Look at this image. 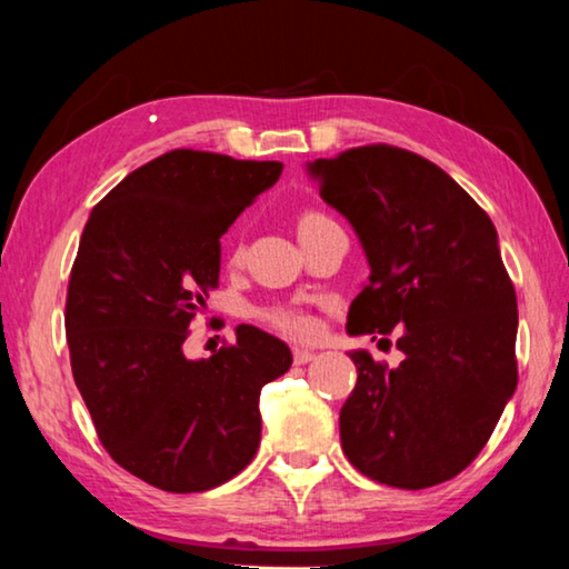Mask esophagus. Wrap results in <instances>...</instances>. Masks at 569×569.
<instances>
[{"label": "esophagus", "mask_w": 569, "mask_h": 569, "mask_svg": "<svg viewBox=\"0 0 569 569\" xmlns=\"http://www.w3.org/2000/svg\"><path fill=\"white\" fill-rule=\"evenodd\" d=\"M313 358H317V352H313V350H307V347H293V362H296V366H307V362H311Z\"/></svg>", "instance_id": "obj_1"}]
</instances>
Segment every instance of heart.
<instances>
[{"mask_svg":"<svg viewBox=\"0 0 569 569\" xmlns=\"http://www.w3.org/2000/svg\"><path fill=\"white\" fill-rule=\"evenodd\" d=\"M325 214H317V211H307L299 219V232L309 230V227L325 222ZM234 258H237V250H234ZM258 319L266 321L268 327L278 329L281 335H288L293 339H303V337H311L313 329H317V321H313L311 313H307L303 309H296L291 303H270V307L260 309L258 311Z\"/></svg>","mask_w":569,"mask_h":569,"instance_id":"b5f03b06","label":"heart"}]
</instances>
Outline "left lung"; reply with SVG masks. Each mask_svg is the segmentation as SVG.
<instances>
[{
	"instance_id": "left-lung-1",
	"label": "left lung",
	"mask_w": 569,
	"mask_h": 569,
	"mask_svg": "<svg viewBox=\"0 0 569 569\" xmlns=\"http://www.w3.org/2000/svg\"><path fill=\"white\" fill-rule=\"evenodd\" d=\"M366 250L350 335L401 332L398 368L350 352L342 449L370 480L421 490L462 472L516 391V291L490 217L417 152L366 146L307 166Z\"/></svg>"
}]
</instances>
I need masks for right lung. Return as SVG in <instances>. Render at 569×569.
I'll use <instances>...</instances> for the list:
<instances>
[{"mask_svg": "<svg viewBox=\"0 0 569 569\" xmlns=\"http://www.w3.org/2000/svg\"><path fill=\"white\" fill-rule=\"evenodd\" d=\"M281 171L278 160L171 150L122 178L83 227L66 299L76 388L112 460L168 493H201L248 468L262 386L293 362L250 325L209 360L183 355L219 286V237Z\"/></svg>", "mask_w": 569, "mask_h": 569, "instance_id": "obj_1", "label": "right lung"}]
</instances>
